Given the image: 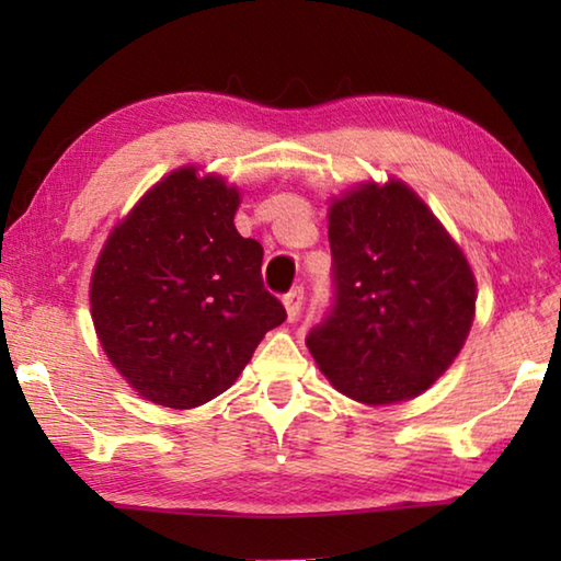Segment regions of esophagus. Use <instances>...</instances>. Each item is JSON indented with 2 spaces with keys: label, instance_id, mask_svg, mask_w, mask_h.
I'll return each mask as SVG.
<instances>
[{
  "label": "esophagus",
  "instance_id": "obj_1",
  "mask_svg": "<svg viewBox=\"0 0 561 561\" xmlns=\"http://www.w3.org/2000/svg\"><path fill=\"white\" fill-rule=\"evenodd\" d=\"M301 304H304V289H301V287L291 289V291L287 294V297H284V309H287V321H294V319L299 317Z\"/></svg>",
  "mask_w": 561,
  "mask_h": 561
}]
</instances>
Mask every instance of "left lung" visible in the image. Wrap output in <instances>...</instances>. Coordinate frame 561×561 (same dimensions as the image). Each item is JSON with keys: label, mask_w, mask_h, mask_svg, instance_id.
Here are the masks:
<instances>
[{"label": "left lung", "mask_w": 561, "mask_h": 561, "mask_svg": "<svg viewBox=\"0 0 561 561\" xmlns=\"http://www.w3.org/2000/svg\"><path fill=\"white\" fill-rule=\"evenodd\" d=\"M336 307L307 339L351 401L391 405L448 371L474 319L478 282L460 244L398 178L329 201Z\"/></svg>", "instance_id": "8db88e82"}]
</instances>
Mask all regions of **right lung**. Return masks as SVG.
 <instances>
[{
	"label": "right lung",
	"mask_w": 561,
	"mask_h": 561,
	"mask_svg": "<svg viewBox=\"0 0 561 561\" xmlns=\"http://www.w3.org/2000/svg\"><path fill=\"white\" fill-rule=\"evenodd\" d=\"M242 193L180 165L113 225L91 272V319L146 401L190 411L227 391L287 314L262 287V244L234 227Z\"/></svg>",
	"instance_id": "obj_1"
}]
</instances>
